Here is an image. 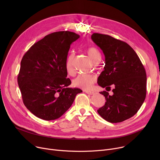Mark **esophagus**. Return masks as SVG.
I'll list each match as a JSON object with an SVG mask.
<instances>
[{"label": "esophagus", "mask_w": 160, "mask_h": 160, "mask_svg": "<svg viewBox=\"0 0 160 160\" xmlns=\"http://www.w3.org/2000/svg\"><path fill=\"white\" fill-rule=\"evenodd\" d=\"M84 92H86L87 94H89V95H93L95 93L93 91H84Z\"/></svg>", "instance_id": "34e87169"}]
</instances>
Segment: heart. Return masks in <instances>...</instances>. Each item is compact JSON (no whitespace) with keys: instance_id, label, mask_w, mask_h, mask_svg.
Returning <instances> with one entry per match:
<instances>
[{"instance_id":"b5f03b06","label":"heart","mask_w":160,"mask_h":160,"mask_svg":"<svg viewBox=\"0 0 160 160\" xmlns=\"http://www.w3.org/2000/svg\"><path fill=\"white\" fill-rule=\"evenodd\" d=\"M87 53L91 60V61L95 63H98L100 61V53L98 50L95 47H90L87 49ZM74 58V53L71 52L68 56L66 60L65 67L66 70L69 74H72L74 72L72 62ZM95 82V78L94 76L88 74H81L76 77L73 82V86L82 88L83 89H89Z\"/></svg>"}]
</instances>
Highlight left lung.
<instances>
[{"label":"left lung","instance_id":"obj_1","mask_svg":"<svg viewBox=\"0 0 160 160\" xmlns=\"http://www.w3.org/2000/svg\"><path fill=\"white\" fill-rule=\"evenodd\" d=\"M91 39L105 56L104 71L98 84L111 90L100 92L106 102L97 110L106 121L121 122L131 118L140 109L147 93V74L143 65L134 50L125 42L110 36L93 33Z\"/></svg>","mask_w":160,"mask_h":160}]
</instances>
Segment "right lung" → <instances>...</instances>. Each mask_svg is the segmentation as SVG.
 I'll list each match as a JSON object with an SVG mask.
<instances>
[{"label":"right lung","instance_id":"1","mask_svg":"<svg viewBox=\"0 0 160 160\" xmlns=\"http://www.w3.org/2000/svg\"><path fill=\"white\" fill-rule=\"evenodd\" d=\"M80 36L56 32L33 44L23 56L18 82L24 106L41 119L55 120L72 104L82 91L70 88L65 63L72 42Z\"/></svg>","mask_w":160,"mask_h":160}]
</instances>
